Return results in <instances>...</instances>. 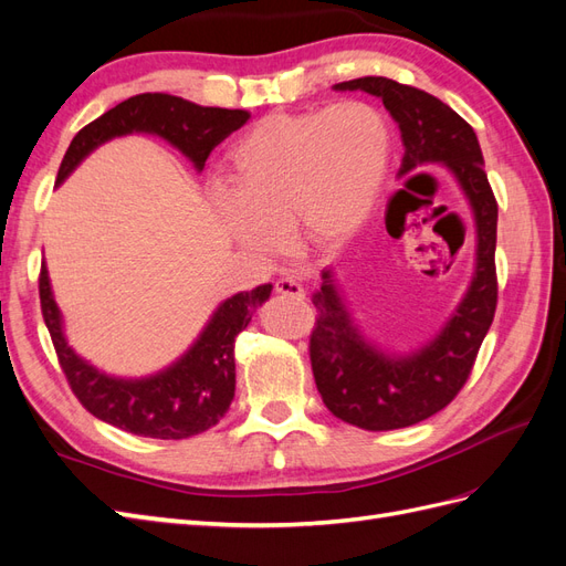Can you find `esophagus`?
I'll use <instances>...</instances> for the list:
<instances>
[{"instance_id":"esophagus-1","label":"esophagus","mask_w":566,"mask_h":566,"mask_svg":"<svg viewBox=\"0 0 566 566\" xmlns=\"http://www.w3.org/2000/svg\"><path fill=\"white\" fill-rule=\"evenodd\" d=\"M276 293L279 295H290V297H304V287L295 279H279L276 281Z\"/></svg>"}]
</instances>
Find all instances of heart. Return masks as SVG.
Returning <instances> with one entry per match:
<instances>
[{
	"instance_id": "1",
	"label": "heart",
	"mask_w": 566,
	"mask_h": 566,
	"mask_svg": "<svg viewBox=\"0 0 566 566\" xmlns=\"http://www.w3.org/2000/svg\"><path fill=\"white\" fill-rule=\"evenodd\" d=\"M391 132L364 101L271 113L229 150V191L217 205L238 243L279 254L293 229L306 248H331L364 224L387 177Z\"/></svg>"
}]
</instances>
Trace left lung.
<instances>
[{"label":"left lung","mask_w":566,"mask_h":566,"mask_svg":"<svg viewBox=\"0 0 566 566\" xmlns=\"http://www.w3.org/2000/svg\"><path fill=\"white\" fill-rule=\"evenodd\" d=\"M335 90H361L382 98L403 142L399 177H408L422 165L447 167L474 214L472 283L453 316L424 347L397 356L370 345L342 302L331 269L321 273V290L312 297L318 316L310 356L323 403L335 418L361 430H399L447 408L470 378L499 302L493 260L499 202L489 186L474 129L443 101L389 77H358L335 84Z\"/></svg>","instance_id":"8db88e82"}]
</instances>
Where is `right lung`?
I'll return each mask as SVG.
<instances>
[{
    "mask_svg": "<svg viewBox=\"0 0 566 566\" xmlns=\"http://www.w3.org/2000/svg\"><path fill=\"white\" fill-rule=\"evenodd\" d=\"M248 119V111L198 106L172 94L132 96L75 134L59 167L56 184H63L94 148L132 132L163 136L200 172L212 148ZM269 295L271 285L266 283L224 300L179 361L148 378L123 380L96 370L67 347L49 271L44 264L40 271L42 316L73 394L98 420L150 439H188L224 418L235 391V335L248 328L256 306Z\"/></svg>",
    "mask_w": 566,
    "mask_h": 566,
    "instance_id": "obj_1",
    "label": "right lung"
}]
</instances>
